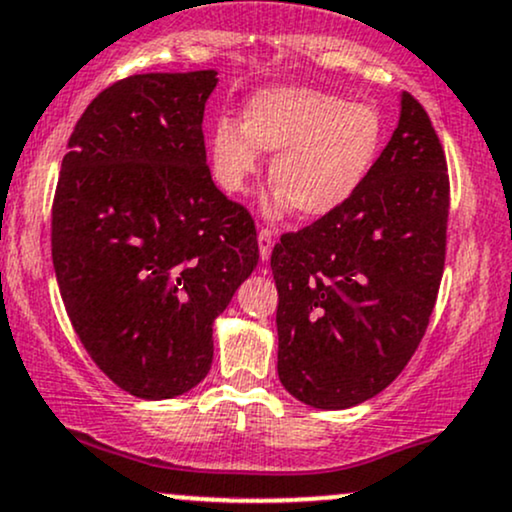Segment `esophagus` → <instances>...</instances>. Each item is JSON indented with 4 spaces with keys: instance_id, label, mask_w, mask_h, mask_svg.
Here are the masks:
<instances>
[{
    "instance_id": "obj_1",
    "label": "esophagus",
    "mask_w": 512,
    "mask_h": 512,
    "mask_svg": "<svg viewBox=\"0 0 512 512\" xmlns=\"http://www.w3.org/2000/svg\"><path fill=\"white\" fill-rule=\"evenodd\" d=\"M257 245H260V260L267 262L274 248V233L269 231V228H260V233H257Z\"/></svg>"
}]
</instances>
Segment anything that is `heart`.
Instances as JSON below:
<instances>
[{"mask_svg": "<svg viewBox=\"0 0 512 512\" xmlns=\"http://www.w3.org/2000/svg\"><path fill=\"white\" fill-rule=\"evenodd\" d=\"M385 117L373 103H354L330 91L274 86L255 93L243 122L221 117L211 132L214 175L226 192L248 190L260 175L262 151H274L264 199L269 216L296 207L303 219H322L354 197L378 161Z\"/></svg>", "mask_w": 512, "mask_h": 512, "instance_id": "1", "label": "heart"}]
</instances>
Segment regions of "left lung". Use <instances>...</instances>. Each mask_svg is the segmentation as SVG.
Here are the masks:
<instances>
[{
	"label": "left lung",
	"instance_id": "obj_1",
	"mask_svg": "<svg viewBox=\"0 0 512 512\" xmlns=\"http://www.w3.org/2000/svg\"><path fill=\"white\" fill-rule=\"evenodd\" d=\"M450 182L426 110L399 122L349 202L272 252L281 385L315 409L383 392L424 337L445 264Z\"/></svg>",
	"mask_w": 512,
	"mask_h": 512
}]
</instances>
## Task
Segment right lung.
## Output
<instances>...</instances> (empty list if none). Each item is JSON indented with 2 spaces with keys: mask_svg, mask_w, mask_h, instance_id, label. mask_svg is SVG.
I'll use <instances>...</instances> for the list:
<instances>
[{
  "mask_svg": "<svg viewBox=\"0 0 512 512\" xmlns=\"http://www.w3.org/2000/svg\"><path fill=\"white\" fill-rule=\"evenodd\" d=\"M214 69L134 74L93 98L62 158L52 264L74 332L117 387L173 399L207 378L214 320L260 260L211 180Z\"/></svg>",
  "mask_w": 512,
  "mask_h": 512,
  "instance_id": "obj_1",
  "label": "right lung"
}]
</instances>
